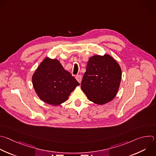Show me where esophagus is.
Instances as JSON below:
<instances>
[{
    "label": "esophagus",
    "mask_w": 156,
    "mask_h": 156,
    "mask_svg": "<svg viewBox=\"0 0 156 156\" xmlns=\"http://www.w3.org/2000/svg\"><path fill=\"white\" fill-rule=\"evenodd\" d=\"M76 80L80 83L81 81V80H82V76H81V75H76Z\"/></svg>",
    "instance_id": "34e87169"
}]
</instances>
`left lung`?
Returning a JSON list of instances; mask_svg holds the SVG:
<instances>
[{
    "label": "left lung",
    "mask_w": 156,
    "mask_h": 156,
    "mask_svg": "<svg viewBox=\"0 0 156 156\" xmlns=\"http://www.w3.org/2000/svg\"><path fill=\"white\" fill-rule=\"evenodd\" d=\"M121 76L119 64L111 56L95 55L87 62L81 88L90 101L105 104L116 95Z\"/></svg>",
    "instance_id": "8db88e82"
}]
</instances>
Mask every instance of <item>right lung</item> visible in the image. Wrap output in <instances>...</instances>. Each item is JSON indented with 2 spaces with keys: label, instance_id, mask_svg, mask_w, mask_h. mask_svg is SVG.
Masks as SVG:
<instances>
[{
  "label": "right lung",
  "instance_id": "1",
  "mask_svg": "<svg viewBox=\"0 0 156 156\" xmlns=\"http://www.w3.org/2000/svg\"><path fill=\"white\" fill-rule=\"evenodd\" d=\"M38 97L49 105L57 106L65 102L80 83L56 59L46 58L32 78Z\"/></svg>",
  "mask_w": 156,
  "mask_h": 156
}]
</instances>
